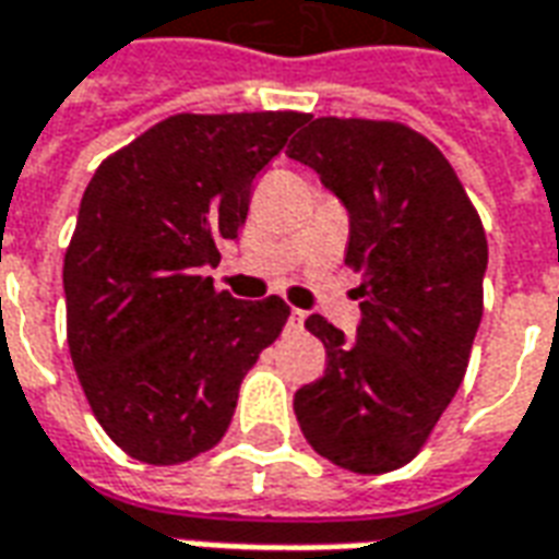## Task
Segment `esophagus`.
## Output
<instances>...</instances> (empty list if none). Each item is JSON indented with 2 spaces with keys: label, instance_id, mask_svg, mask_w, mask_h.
Listing matches in <instances>:
<instances>
[{
  "label": "esophagus",
  "instance_id": "34e87169",
  "mask_svg": "<svg viewBox=\"0 0 559 559\" xmlns=\"http://www.w3.org/2000/svg\"><path fill=\"white\" fill-rule=\"evenodd\" d=\"M305 311H299V308H296V311H290V317H287V332H302L305 329Z\"/></svg>",
  "mask_w": 559,
  "mask_h": 559
}]
</instances>
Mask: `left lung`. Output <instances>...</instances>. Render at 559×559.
<instances>
[{
	"label": "left lung",
	"mask_w": 559,
	"mask_h": 559,
	"mask_svg": "<svg viewBox=\"0 0 559 559\" xmlns=\"http://www.w3.org/2000/svg\"><path fill=\"white\" fill-rule=\"evenodd\" d=\"M287 155L317 170L350 215L344 263L362 272L356 338L326 317V371L293 411L317 455L389 473L419 455L455 399L481 320L488 239L452 164L401 122L311 119Z\"/></svg>",
	"instance_id": "1"
}]
</instances>
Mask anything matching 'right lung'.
<instances>
[{"mask_svg":"<svg viewBox=\"0 0 559 559\" xmlns=\"http://www.w3.org/2000/svg\"><path fill=\"white\" fill-rule=\"evenodd\" d=\"M305 114H176L102 160L66 251L68 350L95 419L143 464L218 443L239 386L290 317L203 269L242 230L257 173Z\"/></svg>","mask_w":559,"mask_h":559,"instance_id":"right-lung-1","label":"right lung"}]
</instances>
